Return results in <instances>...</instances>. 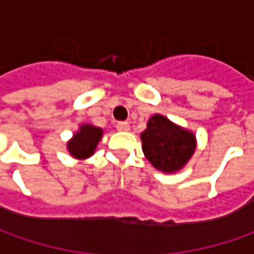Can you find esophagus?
<instances>
[{"label": "esophagus", "instance_id": "esophagus-1", "mask_svg": "<svg viewBox=\"0 0 254 254\" xmlns=\"http://www.w3.org/2000/svg\"><path fill=\"white\" fill-rule=\"evenodd\" d=\"M116 128H117L119 131H128V130H130V124L127 122H119L116 124Z\"/></svg>", "mask_w": 254, "mask_h": 254}]
</instances>
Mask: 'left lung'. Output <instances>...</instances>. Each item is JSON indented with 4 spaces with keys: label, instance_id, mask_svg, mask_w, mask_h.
Wrapping results in <instances>:
<instances>
[{
    "label": "left lung",
    "instance_id": "left-lung-1",
    "mask_svg": "<svg viewBox=\"0 0 254 254\" xmlns=\"http://www.w3.org/2000/svg\"><path fill=\"white\" fill-rule=\"evenodd\" d=\"M141 140L145 158L164 172L181 170L195 151V135L160 114L150 119Z\"/></svg>",
    "mask_w": 254,
    "mask_h": 254
}]
</instances>
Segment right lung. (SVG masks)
I'll list each match as a JSON object with an SVG mask.
<instances>
[{"label": "right lung", "mask_w": 254, "mask_h": 254, "mask_svg": "<svg viewBox=\"0 0 254 254\" xmlns=\"http://www.w3.org/2000/svg\"><path fill=\"white\" fill-rule=\"evenodd\" d=\"M102 138V128L94 126H82L80 131L76 132L74 137L67 142V150L76 158H87L90 157L97 142Z\"/></svg>", "instance_id": "right-lung-1"}]
</instances>
